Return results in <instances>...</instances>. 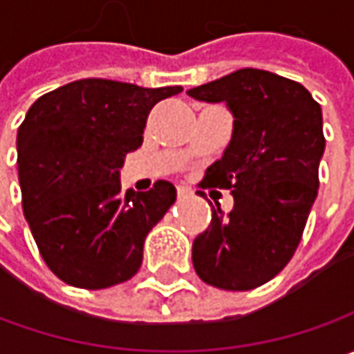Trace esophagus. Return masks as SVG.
Listing matches in <instances>:
<instances>
[{
    "mask_svg": "<svg viewBox=\"0 0 354 354\" xmlns=\"http://www.w3.org/2000/svg\"><path fill=\"white\" fill-rule=\"evenodd\" d=\"M177 193H179V197H187V195H189L191 191H189L187 187H177Z\"/></svg>",
    "mask_w": 354,
    "mask_h": 354,
    "instance_id": "obj_1",
    "label": "esophagus"
}]
</instances>
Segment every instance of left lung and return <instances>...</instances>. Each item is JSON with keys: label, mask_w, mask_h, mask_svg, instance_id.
Here are the masks:
<instances>
[{"label": "left lung", "mask_w": 354, "mask_h": 354, "mask_svg": "<svg viewBox=\"0 0 354 354\" xmlns=\"http://www.w3.org/2000/svg\"><path fill=\"white\" fill-rule=\"evenodd\" d=\"M187 94L225 102L234 118L225 153L201 183L230 189L234 205L225 212L214 203L211 225L193 242L195 272L221 290H254L292 260L317 197L321 106L299 82L258 68H240Z\"/></svg>", "instance_id": "8db88e82"}]
</instances>
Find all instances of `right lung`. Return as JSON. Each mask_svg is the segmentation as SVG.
<instances>
[{
    "label": "right lung",
    "mask_w": 354,
    "mask_h": 354,
    "mask_svg": "<svg viewBox=\"0 0 354 354\" xmlns=\"http://www.w3.org/2000/svg\"><path fill=\"white\" fill-rule=\"evenodd\" d=\"M181 90L86 78L29 108L17 131L23 212L45 264L62 281L104 290L138 274L145 236L177 191L169 181L145 193L122 191L120 169L142 145L151 108Z\"/></svg>",
    "instance_id": "obj_1"
}]
</instances>
